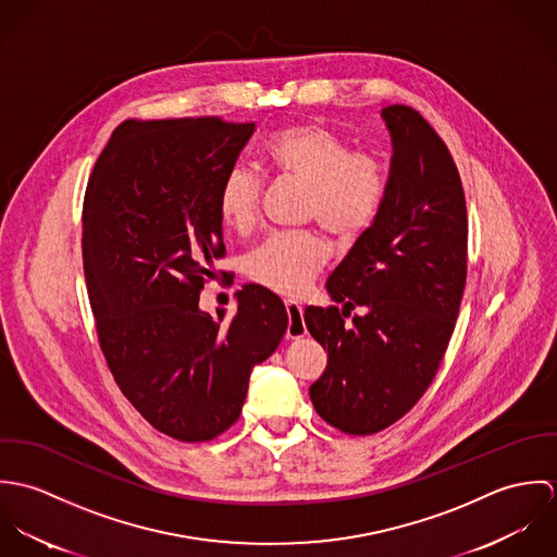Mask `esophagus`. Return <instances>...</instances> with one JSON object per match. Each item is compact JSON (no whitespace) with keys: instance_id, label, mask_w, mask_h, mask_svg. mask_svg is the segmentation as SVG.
I'll use <instances>...</instances> for the list:
<instances>
[{"instance_id":"34e87169","label":"esophagus","mask_w":557,"mask_h":557,"mask_svg":"<svg viewBox=\"0 0 557 557\" xmlns=\"http://www.w3.org/2000/svg\"><path fill=\"white\" fill-rule=\"evenodd\" d=\"M285 309L289 315L287 338H302L307 334V323L302 319V305L298 300H285Z\"/></svg>"}]
</instances>
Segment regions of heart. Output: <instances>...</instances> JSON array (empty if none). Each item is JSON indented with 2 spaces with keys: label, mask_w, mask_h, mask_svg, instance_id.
Here are the masks:
<instances>
[{
  "label": "heart",
  "mask_w": 557,
  "mask_h": 557,
  "mask_svg": "<svg viewBox=\"0 0 557 557\" xmlns=\"http://www.w3.org/2000/svg\"><path fill=\"white\" fill-rule=\"evenodd\" d=\"M257 159L263 173L305 186L302 216L318 221L332 238L360 236L384 206L388 190L384 164L373 154L351 152L341 135L318 122L272 133ZM259 208V177L242 166L230 169L216 190V210L225 227L239 236L250 234ZM327 255V244L315 232L278 234L263 239L246 257V274L272 292L296 296L311 287Z\"/></svg>",
  "instance_id": "heart-1"
}]
</instances>
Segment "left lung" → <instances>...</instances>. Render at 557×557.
<instances>
[{
  "label": "left lung",
  "instance_id": "left-lung-1",
  "mask_svg": "<svg viewBox=\"0 0 557 557\" xmlns=\"http://www.w3.org/2000/svg\"><path fill=\"white\" fill-rule=\"evenodd\" d=\"M382 117L393 139L384 206L327 276L341 309L305 311L327 351L309 395L319 416L349 435L388 429L426 393L468 276V208L446 144L411 107L391 104ZM354 308L361 313L351 317Z\"/></svg>",
  "mask_w": 557,
  "mask_h": 557
}]
</instances>
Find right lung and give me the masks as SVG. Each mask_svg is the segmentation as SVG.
I'll use <instances>...</instances> for the list:
<instances>
[{
	"instance_id": "add662e5",
	"label": "right lung",
	"mask_w": 557,
	"mask_h": 557,
	"mask_svg": "<svg viewBox=\"0 0 557 557\" xmlns=\"http://www.w3.org/2000/svg\"><path fill=\"white\" fill-rule=\"evenodd\" d=\"M252 131L221 117L128 120L85 188L83 272L100 349L124 397L180 442L214 440L238 420L252 367L289 323L255 283L230 319L199 309L225 257L216 190Z\"/></svg>"
}]
</instances>
